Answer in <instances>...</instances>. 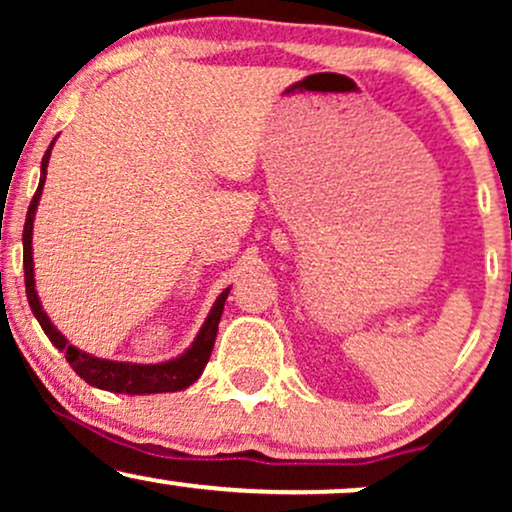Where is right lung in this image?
Listing matches in <instances>:
<instances>
[{
  "label": "right lung",
  "mask_w": 512,
  "mask_h": 512,
  "mask_svg": "<svg viewBox=\"0 0 512 512\" xmlns=\"http://www.w3.org/2000/svg\"><path fill=\"white\" fill-rule=\"evenodd\" d=\"M52 144L45 151L43 163H40V182L38 190L31 199V207H28L26 223H23V276H26V296L28 303H31L33 315L38 317L40 327L48 334V339L57 349L64 351L69 366L76 370L79 378H84L88 385L101 387V390L108 392H122V395H156V392H178L190 387L195 380L202 375L204 366H207L211 349H214L216 332H219V320L223 313V303H226L228 291L226 289L216 298L214 308L207 317V322L199 330L197 339L192 342L190 349L185 354L173 358V361L166 363H151V366H142V363H122V361H105V358H96L86 351H79L72 346L67 339L57 332V327L52 325L50 317L43 313V305L38 301V293H35V279H33V216L35 209H38L40 195H43L45 175H48V161H50Z\"/></svg>",
  "instance_id": "1"
}]
</instances>
